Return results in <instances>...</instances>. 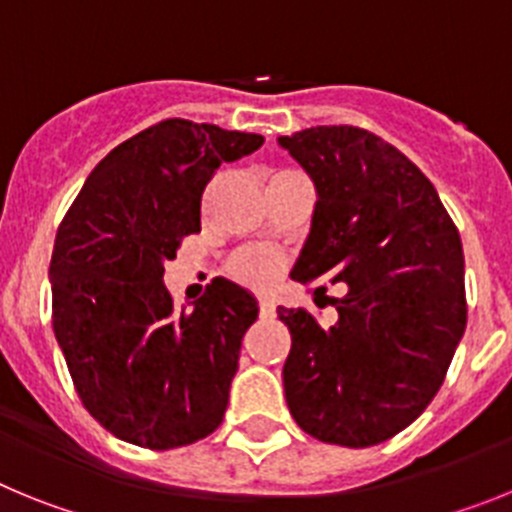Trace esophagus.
<instances>
[{"instance_id": "34e87169", "label": "esophagus", "mask_w": 512, "mask_h": 512, "mask_svg": "<svg viewBox=\"0 0 512 512\" xmlns=\"http://www.w3.org/2000/svg\"><path fill=\"white\" fill-rule=\"evenodd\" d=\"M274 312H277L274 302L266 300V297H261V300H259V315H261V318H274Z\"/></svg>"}]
</instances>
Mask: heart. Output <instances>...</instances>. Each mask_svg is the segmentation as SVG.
<instances>
[{
  "instance_id": "obj_1",
  "label": "heart",
  "mask_w": 512,
  "mask_h": 512,
  "mask_svg": "<svg viewBox=\"0 0 512 512\" xmlns=\"http://www.w3.org/2000/svg\"><path fill=\"white\" fill-rule=\"evenodd\" d=\"M284 266H287V259L277 248H246L230 259L228 274L246 287L266 289L282 277Z\"/></svg>"
}]
</instances>
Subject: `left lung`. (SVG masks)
Instances as JSON below:
<instances>
[{"instance_id": "8db88e82", "label": "left lung", "mask_w": 512, "mask_h": 512, "mask_svg": "<svg viewBox=\"0 0 512 512\" xmlns=\"http://www.w3.org/2000/svg\"><path fill=\"white\" fill-rule=\"evenodd\" d=\"M279 146L318 189L292 279L330 297L328 330L279 307L292 333L284 395L302 431L364 449L408 428L441 390L467 328L459 230L423 171L379 135L318 125Z\"/></svg>"}]
</instances>
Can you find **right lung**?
I'll list each match as a JSON object with an SVG mask.
<instances>
[{
	"instance_id": "1",
	"label": "right lung",
	"mask_w": 512,
	"mask_h": 512,
	"mask_svg": "<svg viewBox=\"0 0 512 512\" xmlns=\"http://www.w3.org/2000/svg\"><path fill=\"white\" fill-rule=\"evenodd\" d=\"M261 143L207 122H158L94 166L58 225L53 333L84 408L122 441L179 449L223 423L259 305L217 277L192 307H176L164 264L200 233L202 192L220 164Z\"/></svg>"
}]
</instances>
